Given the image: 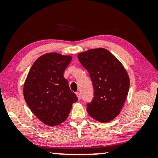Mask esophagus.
Returning a JSON list of instances; mask_svg holds the SVG:
<instances>
[{
  "mask_svg": "<svg viewBox=\"0 0 158 158\" xmlns=\"http://www.w3.org/2000/svg\"><path fill=\"white\" fill-rule=\"evenodd\" d=\"M76 95H77V98H78V100H80V99H81V94H80L79 92H77L76 93Z\"/></svg>",
  "mask_w": 158,
  "mask_h": 158,
  "instance_id": "1",
  "label": "esophagus"
}]
</instances>
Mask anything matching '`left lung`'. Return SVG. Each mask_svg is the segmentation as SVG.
I'll return each mask as SVG.
<instances>
[{
	"label": "left lung",
	"mask_w": 158,
	"mask_h": 158,
	"mask_svg": "<svg viewBox=\"0 0 158 158\" xmlns=\"http://www.w3.org/2000/svg\"><path fill=\"white\" fill-rule=\"evenodd\" d=\"M77 57L88 70L94 86V97L87 103L88 114L102 123L113 120L119 114L128 95V73L106 49H89L79 53Z\"/></svg>",
	"instance_id": "left-lung-1"
}]
</instances>
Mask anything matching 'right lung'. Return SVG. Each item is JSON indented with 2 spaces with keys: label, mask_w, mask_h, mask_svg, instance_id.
<instances>
[{
  "label": "right lung",
  "mask_w": 158,
  "mask_h": 158,
  "mask_svg": "<svg viewBox=\"0 0 158 158\" xmlns=\"http://www.w3.org/2000/svg\"><path fill=\"white\" fill-rule=\"evenodd\" d=\"M71 60V56L57 52L42 55L31 66L23 85V96L28 106L48 126L64 122L73 103L77 101L63 75Z\"/></svg>",
  "instance_id": "add662e5"
}]
</instances>
